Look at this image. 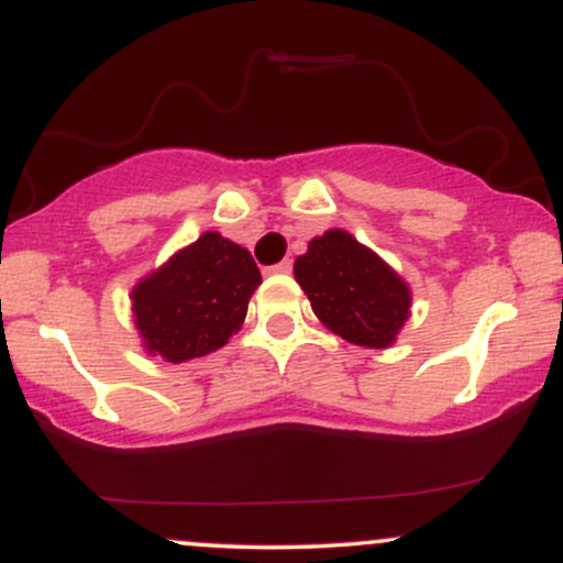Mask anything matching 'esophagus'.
Here are the masks:
<instances>
[{
    "instance_id": "obj_1",
    "label": "esophagus",
    "mask_w": 563,
    "mask_h": 563,
    "mask_svg": "<svg viewBox=\"0 0 563 563\" xmlns=\"http://www.w3.org/2000/svg\"><path fill=\"white\" fill-rule=\"evenodd\" d=\"M290 267H294V264H290L288 260H283L280 264H275V267H269L267 273H273V275H288Z\"/></svg>"
}]
</instances>
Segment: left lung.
Instances as JSON below:
<instances>
[{"mask_svg":"<svg viewBox=\"0 0 563 563\" xmlns=\"http://www.w3.org/2000/svg\"><path fill=\"white\" fill-rule=\"evenodd\" d=\"M294 277L322 325L354 346H391L410 318V286L346 230L312 238Z\"/></svg>","mask_w":563,"mask_h":563,"instance_id":"1","label":"left lung"}]
</instances>
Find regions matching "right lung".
Wrapping results in <instances>:
<instances>
[{"mask_svg":"<svg viewBox=\"0 0 563 563\" xmlns=\"http://www.w3.org/2000/svg\"><path fill=\"white\" fill-rule=\"evenodd\" d=\"M262 275L243 245L209 230L140 277L132 318L142 349L166 363L206 357L241 331Z\"/></svg>","mask_w":563,"mask_h":563,"instance_id":"1","label":"right lung"}]
</instances>
